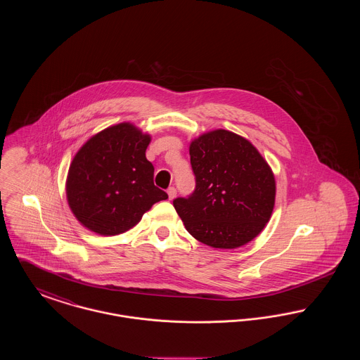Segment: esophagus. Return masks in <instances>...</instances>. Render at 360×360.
I'll use <instances>...</instances> for the list:
<instances>
[{
  "label": "esophagus",
  "instance_id": "1",
  "mask_svg": "<svg viewBox=\"0 0 360 360\" xmlns=\"http://www.w3.org/2000/svg\"><path fill=\"white\" fill-rule=\"evenodd\" d=\"M167 194H169V200H174L175 195H176V190L175 188H167Z\"/></svg>",
  "mask_w": 360,
  "mask_h": 360
}]
</instances>
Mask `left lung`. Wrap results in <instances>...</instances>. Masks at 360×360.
<instances>
[{"mask_svg": "<svg viewBox=\"0 0 360 360\" xmlns=\"http://www.w3.org/2000/svg\"><path fill=\"white\" fill-rule=\"evenodd\" d=\"M188 154L195 190L172 202L188 233L220 250L255 239L271 219L276 193L274 172L257 147L214 129L193 139Z\"/></svg>", "mask_w": 360, "mask_h": 360, "instance_id": "8db88e82", "label": "left lung"}]
</instances>
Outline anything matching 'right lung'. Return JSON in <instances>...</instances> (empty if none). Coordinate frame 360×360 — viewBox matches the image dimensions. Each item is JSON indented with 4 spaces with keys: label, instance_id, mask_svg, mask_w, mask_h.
Returning a JSON list of instances; mask_svg holds the SVG:
<instances>
[{
    "label": "right lung",
    "instance_id": "right-lung-1",
    "mask_svg": "<svg viewBox=\"0 0 360 360\" xmlns=\"http://www.w3.org/2000/svg\"><path fill=\"white\" fill-rule=\"evenodd\" d=\"M151 135L120 122L93 135L74 155L66 197L75 219L91 232L115 236L134 228L155 202L167 200L154 185L146 158Z\"/></svg>",
    "mask_w": 360,
    "mask_h": 360
}]
</instances>
